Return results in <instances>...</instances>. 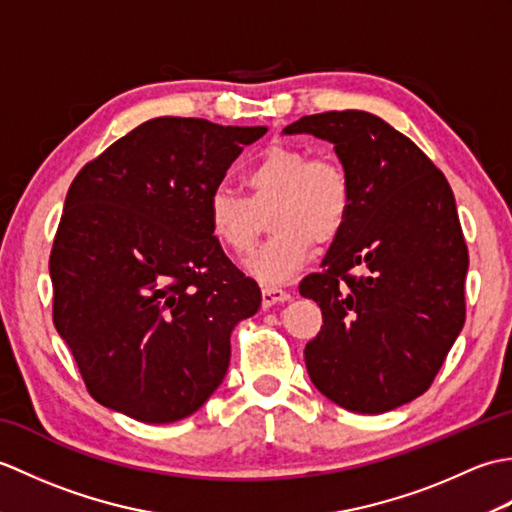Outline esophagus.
<instances>
[{
	"mask_svg": "<svg viewBox=\"0 0 512 512\" xmlns=\"http://www.w3.org/2000/svg\"><path fill=\"white\" fill-rule=\"evenodd\" d=\"M284 301H290V295L286 290L275 288V286H264L262 288L264 308H270V306H275V303H284Z\"/></svg>",
	"mask_w": 512,
	"mask_h": 512,
	"instance_id": "esophagus-1",
	"label": "esophagus"
}]
</instances>
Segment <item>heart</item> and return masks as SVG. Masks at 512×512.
<instances>
[{"label": "heart", "mask_w": 512, "mask_h": 512, "mask_svg": "<svg viewBox=\"0 0 512 512\" xmlns=\"http://www.w3.org/2000/svg\"><path fill=\"white\" fill-rule=\"evenodd\" d=\"M246 195L215 189L206 204L211 235L237 257L253 248L262 215L273 237L246 262L250 277L284 284L308 264L312 242L330 244L352 213V178L339 160L292 145H270L242 173Z\"/></svg>", "instance_id": "heart-1"}]
</instances>
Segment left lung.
<instances>
[{"label":"left lung","mask_w":512,"mask_h":512,"mask_svg":"<svg viewBox=\"0 0 512 512\" xmlns=\"http://www.w3.org/2000/svg\"><path fill=\"white\" fill-rule=\"evenodd\" d=\"M284 134L332 143L354 189L321 273L299 286L323 312L303 350L310 380L347 411H391L431 387L464 325L469 250L453 191L416 143L369 112L303 116Z\"/></svg>","instance_id":"8db88e82"}]
</instances>
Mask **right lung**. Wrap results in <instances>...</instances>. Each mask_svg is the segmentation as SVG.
Segmentation results:
<instances>
[{"mask_svg": "<svg viewBox=\"0 0 512 512\" xmlns=\"http://www.w3.org/2000/svg\"><path fill=\"white\" fill-rule=\"evenodd\" d=\"M266 132L160 116L76 173L50 253L52 321L96 402L167 424L220 387L262 290L215 242L206 204Z\"/></svg>", "mask_w": 512, "mask_h": 512, "instance_id": "add662e5", "label": "right lung"}]
</instances>
